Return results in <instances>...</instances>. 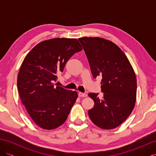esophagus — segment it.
<instances>
[{"mask_svg":"<svg viewBox=\"0 0 156 156\" xmlns=\"http://www.w3.org/2000/svg\"><path fill=\"white\" fill-rule=\"evenodd\" d=\"M78 97H87V94L83 93V92H79L78 93Z\"/></svg>","mask_w":156,"mask_h":156,"instance_id":"1","label":"esophagus"}]
</instances>
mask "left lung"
I'll return each instance as SVG.
<instances>
[{
  "mask_svg": "<svg viewBox=\"0 0 156 156\" xmlns=\"http://www.w3.org/2000/svg\"><path fill=\"white\" fill-rule=\"evenodd\" d=\"M90 64L92 76H101V98L88 96L94 102L88 111L90 120L104 129H115L131 113L136 101L137 79L133 68L121 49L100 37L79 38Z\"/></svg>",
  "mask_w": 156,
  "mask_h": 156,
  "instance_id": "8db88e82",
  "label": "left lung"
}]
</instances>
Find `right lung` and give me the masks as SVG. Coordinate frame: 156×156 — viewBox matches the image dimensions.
<instances>
[{
	"mask_svg": "<svg viewBox=\"0 0 156 156\" xmlns=\"http://www.w3.org/2000/svg\"><path fill=\"white\" fill-rule=\"evenodd\" d=\"M82 50L77 39L54 38L36 45L23 60L17 78L19 96L29 116L41 128L55 129L67 119L78 93L53 82L68 59Z\"/></svg>",
	"mask_w": 156,
	"mask_h": 156,
	"instance_id": "right-lung-1",
	"label": "right lung"
}]
</instances>
